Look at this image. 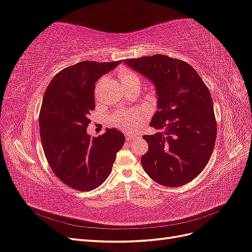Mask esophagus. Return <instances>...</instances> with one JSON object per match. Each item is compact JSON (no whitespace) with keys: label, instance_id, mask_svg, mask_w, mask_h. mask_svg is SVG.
I'll return each instance as SVG.
<instances>
[{"label":"esophagus","instance_id":"34e87169","mask_svg":"<svg viewBox=\"0 0 252 252\" xmlns=\"http://www.w3.org/2000/svg\"><path fill=\"white\" fill-rule=\"evenodd\" d=\"M135 138H138V135H136V134H133V133H127L126 134V141H128V142L134 140Z\"/></svg>","mask_w":252,"mask_h":252}]
</instances>
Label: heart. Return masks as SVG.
Here are the masks:
<instances>
[{
	"mask_svg": "<svg viewBox=\"0 0 252 252\" xmlns=\"http://www.w3.org/2000/svg\"><path fill=\"white\" fill-rule=\"evenodd\" d=\"M119 78L121 80L122 85L125 89L128 88H140L141 85V80L139 78V75L136 74L134 71H132L131 69H129V68H121L119 70ZM148 100L154 102L156 101L157 98V93L155 90L150 91L147 94ZM136 117V114L134 112H126V111H117L112 113L110 116V124L119 127L121 129H129L131 128L133 125V121Z\"/></svg>",
	"mask_w": 252,
	"mask_h": 252,
	"instance_id": "1",
	"label": "heart"
}]
</instances>
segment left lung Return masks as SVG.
I'll list each match as a JSON object with an SVG mask.
<instances>
[{
	"mask_svg": "<svg viewBox=\"0 0 252 252\" xmlns=\"http://www.w3.org/2000/svg\"><path fill=\"white\" fill-rule=\"evenodd\" d=\"M124 62L155 83L158 110L144 135L148 151L141 162L155 182L179 187L208 164L217 139V120L208 87L185 61L155 55Z\"/></svg>",
	"mask_w": 252,
	"mask_h": 252,
	"instance_id": "obj_1",
	"label": "left lung"
}]
</instances>
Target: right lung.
<instances>
[{"instance_id":"1","label":"right lung","mask_w":252,"mask_h":252,"mask_svg":"<svg viewBox=\"0 0 252 252\" xmlns=\"http://www.w3.org/2000/svg\"><path fill=\"white\" fill-rule=\"evenodd\" d=\"M120 63L84 61L66 67L44 94L39 116L44 154L57 178L74 190L90 191L102 185L125 143L114 128L97 138L86 132L95 106V82Z\"/></svg>"}]
</instances>
